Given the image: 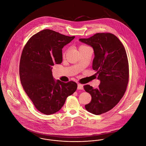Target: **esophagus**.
<instances>
[{
    "instance_id": "esophagus-1",
    "label": "esophagus",
    "mask_w": 146,
    "mask_h": 146,
    "mask_svg": "<svg viewBox=\"0 0 146 146\" xmlns=\"http://www.w3.org/2000/svg\"><path fill=\"white\" fill-rule=\"evenodd\" d=\"M78 89H79V90L83 89V85L81 84H78Z\"/></svg>"
}]
</instances>
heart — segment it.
<instances>
[{
  "instance_id": "1",
  "label": "heart",
  "mask_w": 146,
  "mask_h": 146,
  "mask_svg": "<svg viewBox=\"0 0 146 146\" xmlns=\"http://www.w3.org/2000/svg\"><path fill=\"white\" fill-rule=\"evenodd\" d=\"M88 46H86V45H82L81 46H80L79 48H84V47H87Z\"/></svg>"
}]
</instances>
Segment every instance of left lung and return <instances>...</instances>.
Wrapping results in <instances>:
<instances>
[{"label": "left lung", "instance_id": "obj_1", "mask_svg": "<svg viewBox=\"0 0 146 146\" xmlns=\"http://www.w3.org/2000/svg\"><path fill=\"white\" fill-rule=\"evenodd\" d=\"M79 40L94 50L92 68L101 81L98 88L84 86L92 96L85 109L94 115H101L113 108L125 94L129 82V63L125 48L120 40L111 33H97Z\"/></svg>", "mask_w": 146, "mask_h": 146}]
</instances>
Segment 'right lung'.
I'll return each instance as SVG.
<instances>
[{"label":"right lung","mask_w":146,"mask_h":146,"mask_svg":"<svg viewBox=\"0 0 146 146\" xmlns=\"http://www.w3.org/2000/svg\"><path fill=\"white\" fill-rule=\"evenodd\" d=\"M75 36L45 29L34 35L25 45L20 63V77L26 93L44 114L58 112L67 97L77 89L74 82L55 81L52 66L62 61L63 47Z\"/></svg>","instance_id":"add662e5"}]
</instances>
